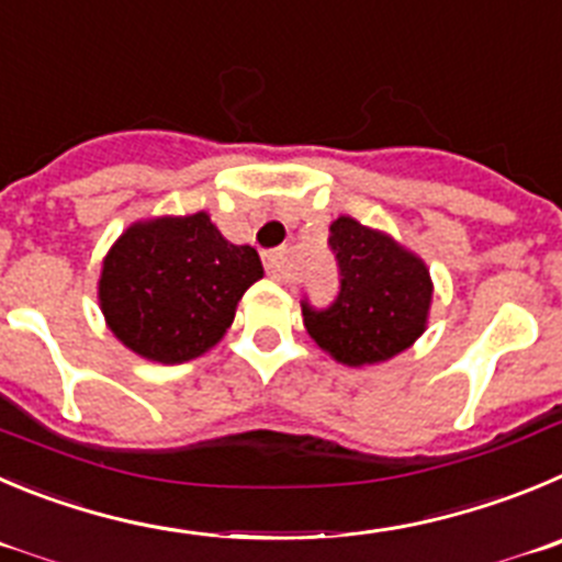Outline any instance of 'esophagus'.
I'll return each mask as SVG.
<instances>
[{"label": "esophagus", "instance_id": "1", "mask_svg": "<svg viewBox=\"0 0 562 562\" xmlns=\"http://www.w3.org/2000/svg\"><path fill=\"white\" fill-rule=\"evenodd\" d=\"M266 271H269L271 280L288 282L291 280V271H288V249H271L263 255Z\"/></svg>", "mask_w": 562, "mask_h": 562}]
</instances>
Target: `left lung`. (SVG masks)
<instances>
[{
    "mask_svg": "<svg viewBox=\"0 0 562 562\" xmlns=\"http://www.w3.org/2000/svg\"><path fill=\"white\" fill-rule=\"evenodd\" d=\"M340 291L316 311L302 302L307 335L344 366H374L396 358L427 329L432 280L418 255L391 235L340 216L329 224Z\"/></svg>",
    "mask_w": 562,
    "mask_h": 562,
    "instance_id": "left-lung-1",
    "label": "left lung"
}]
</instances>
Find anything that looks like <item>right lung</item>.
<instances>
[{
    "mask_svg": "<svg viewBox=\"0 0 562 562\" xmlns=\"http://www.w3.org/2000/svg\"><path fill=\"white\" fill-rule=\"evenodd\" d=\"M263 277L251 246H235L204 210L130 224L110 246L99 305L113 335L155 363H186L224 338L240 296Z\"/></svg>",
    "mask_w": 562,
    "mask_h": 562,
    "instance_id": "1",
    "label": "right lung"
}]
</instances>
